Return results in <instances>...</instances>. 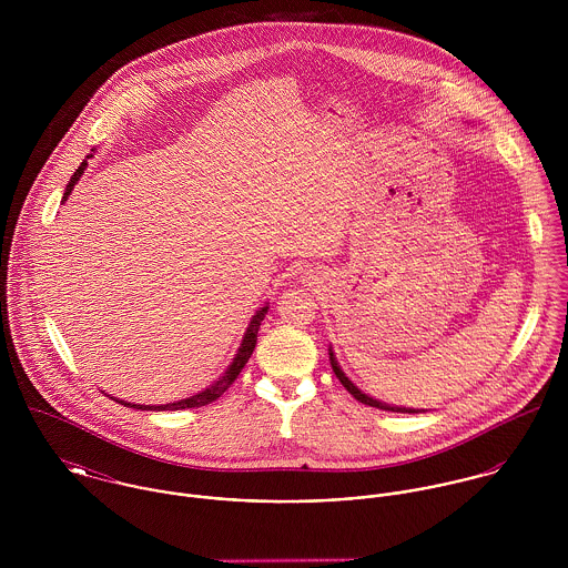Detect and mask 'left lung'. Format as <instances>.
<instances>
[{"mask_svg":"<svg viewBox=\"0 0 568 568\" xmlns=\"http://www.w3.org/2000/svg\"><path fill=\"white\" fill-rule=\"evenodd\" d=\"M329 352V365H332V372L336 374V378L341 381V385L358 400V403H363V405L367 406H376V408H383V410H394V413H422L424 408H406V406H392L385 405V403H381V400H374L372 396H367V394H363L343 372H341V367H338V363H336V358H334V352H332V347L327 349Z\"/></svg>","mask_w":568,"mask_h":568,"instance_id":"obj_1","label":"left lung"}]
</instances>
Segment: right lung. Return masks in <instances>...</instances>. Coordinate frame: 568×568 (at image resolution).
Returning a JSON list of instances; mask_svg holds the SVG:
<instances>
[{
  "mask_svg": "<svg viewBox=\"0 0 568 568\" xmlns=\"http://www.w3.org/2000/svg\"><path fill=\"white\" fill-rule=\"evenodd\" d=\"M89 158H93V155H87V160H89ZM87 160H82L79 170L72 174V179H70V183H68V187H65V194H63V201H61V203L68 201V196L72 194L74 185L79 183V179H81L82 172H84V168H87ZM266 313H268V306L260 308V311L253 315L251 324H248L246 332H244L243 343H241V347H239L236 358L232 361V365L227 367V372H225L219 381H214V385H210L205 392H201V394H196V396H190V398H183V400H179V403H170V405H133V403H124V400H115V403H120V405L124 406H133V408H142V410H146V408H151V410H179V408H194V406H205L210 405V403H214L216 398H221V396L232 387V383H234V381L239 378V374L243 372L246 361L251 358L253 347H255V343H257V329H260V324H262V320H264Z\"/></svg>",
  "mask_w": 568,
  "mask_h": 568,
  "instance_id": "obj_1",
  "label": "right lung"
}]
</instances>
